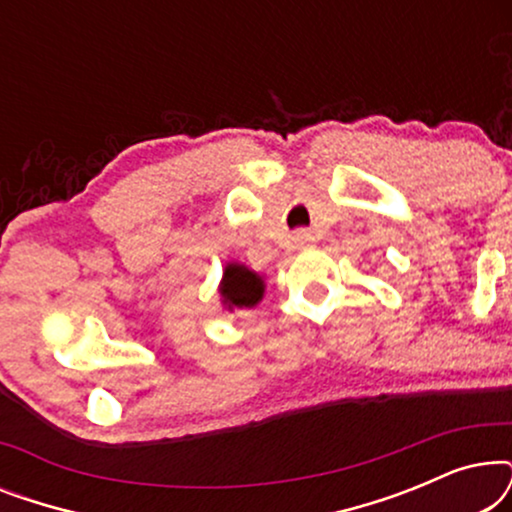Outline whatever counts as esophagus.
<instances>
[{
  "mask_svg": "<svg viewBox=\"0 0 512 512\" xmlns=\"http://www.w3.org/2000/svg\"><path fill=\"white\" fill-rule=\"evenodd\" d=\"M312 233H307V230H296V233H293V242L298 244V247H310L312 244Z\"/></svg>",
  "mask_w": 512,
  "mask_h": 512,
  "instance_id": "esophagus-1",
  "label": "esophagus"
}]
</instances>
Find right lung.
<instances>
[{
	"label": "right lung",
	"mask_w": 512,
	"mask_h": 512,
	"mask_svg": "<svg viewBox=\"0 0 512 512\" xmlns=\"http://www.w3.org/2000/svg\"><path fill=\"white\" fill-rule=\"evenodd\" d=\"M221 296L228 307H254L263 296V279L244 265H228L223 272Z\"/></svg>",
	"instance_id": "1"
}]
</instances>
